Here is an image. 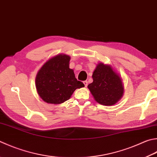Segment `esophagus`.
Listing matches in <instances>:
<instances>
[{
  "instance_id": "esophagus-1",
  "label": "esophagus",
  "mask_w": 157,
  "mask_h": 157,
  "mask_svg": "<svg viewBox=\"0 0 157 157\" xmlns=\"http://www.w3.org/2000/svg\"><path fill=\"white\" fill-rule=\"evenodd\" d=\"M83 83H84V85H85V87H87V86L88 82H87V81H83Z\"/></svg>"
}]
</instances>
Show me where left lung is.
<instances>
[{"instance_id": "1", "label": "left lung", "mask_w": 157, "mask_h": 157, "mask_svg": "<svg viewBox=\"0 0 157 157\" xmlns=\"http://www.w3.org/2000/svg\"><path fill=\"white\" fill-rule=\"evenodd\" d=\"M92 78L93 82L87 87L99 104L111 106L122 98L124 94L122 78L110 65L98 64Z\"/></svg>"}]
</instances>
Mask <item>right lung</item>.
Returning a JSON list of instances; mask_svg holds the SVG:
<instances>
[{
    "label": "right lung",
    "instance_id": "obj_1",
    "mask_svg": "<svg viewBox=\"0 0 157 157\" xmlns=\"http://www.w3.org/2000/svg\"><path fill=\"white\" fill-rule=\"evenodd\" d=\"M70 57L60 54L47 61L38 71L35 78L37 94L44 102L61 104L66 101L76 89L85 87L75 78L69 67Z\"/></svg>",
    "mask_w": 157,
    "mask_h": 157
}]
</instances>
